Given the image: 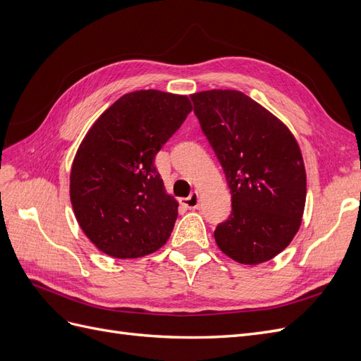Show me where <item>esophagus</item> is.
<instances>
[{
	"label": "esophagus",
	"instance_id": "1",
	"mask_svg": "<svg viewBox=\"0 0 361 361\" xmlns=\"http://www.w3.org/2000/svg\"><path fill=\"white\" fill-rule=\"evenodd\" d=\"M180 203H182L185 207H188V209H199V206H200L199 192H197V191L191 192V194H190V197H187V199H180Z\"/></svg>",
	"mask_w": 361,
	"mask_h": 361
}]
</instances>
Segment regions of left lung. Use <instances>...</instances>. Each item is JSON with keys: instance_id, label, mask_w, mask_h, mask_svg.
<instances>
[{"instance_id": "8db88e82", "label": "left lung", "mask_w": 361, "mask_h": 361, "mask_svg": "<svg viewBox=\"0 0 361 361\" xmlns=\"http://www.w3.org/2000/svg\"><path fill=\"white\" fill-rule=\"evenodd\" d=\"M194 113L232 194V214L214 236L224 255L257 265L285 250L301 226L305 169L289 128L238 90L191 94Z\"/></svg>"}]
</instances>
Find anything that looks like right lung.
<instances>
[{
  "label": "right lung",
  "mask_w": 361,
  "mask_h": 361,
  "mask_svg": "<svg viewBox=\"0 0 361 361\" xmlns=\"http://www.w3.org/2000/svg\"><path fill=\"white\" fill-rule=\"evenodd\" d=\"M191 110L185 94L130 92L85 134L72 162L71 202L102 253L135 259L167 243L179 203L167 194L154 159Z\"/></svg>",
  "instance_id": "obj_1"
}]
</instances>
